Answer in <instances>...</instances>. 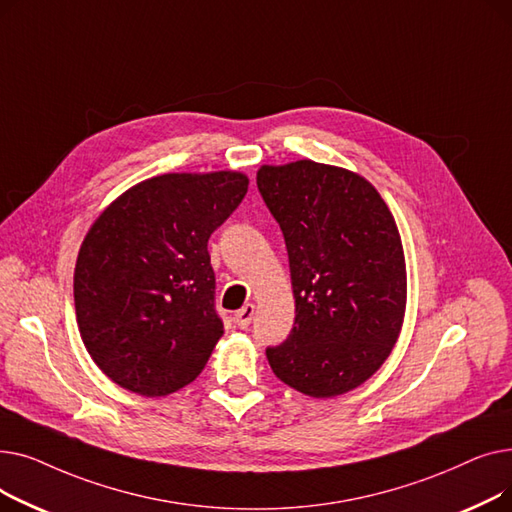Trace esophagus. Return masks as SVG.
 <instances>
[{"label":"esophagus","instance_id":"1","mask_svg":"<svg viewBox=\"0 0 512 512\" xmlns=\"http://www.w3.org/2000/svg\"><path fill=\"white\" fill-rule=\"evenodd\" d=\"M253 315H255V305H245V307H242L240 311H236V315H234V321H236V326L238 328H242V330H245V328H249L251 326V319H253Z\"/></svg>","mask_w":512,"mask_h":512}]
</instances>
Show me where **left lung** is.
<instances>
[{
    "mask_svg": "<svg viewBox=\"0 0 512 512\" xmlns=\"http://www.w3.org/2000/svg\"><path fill=\"white\" fill-rule=\"evenodd\" d=\"M290 261L294 326L267 348L276 378L311 398L365 384L390 357L407 311L394 215L361 174L313 159L257 170Z\"/></svg>",
    "mask_w": 512,
    "mask_h": 512,
    "instance_id": "left-lung-1",
    "label": "left lung"
}]
</instances>
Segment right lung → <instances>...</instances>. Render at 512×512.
<instances>
[{
  "label": "right lung",
  "mask_w": 512,
  "mask_h": 512,
  "mask_svg": "<svg viewBox=\"0 0 512 512\" xmlns=\"http://www.w3.org/2000/svg\"><path fill=\"white\" fill-rule=\"evenodd\" d=\"M247 188L236 170L153 176L105 205L87 230L74 267L76 324L120 388L157 398L203 371L224 334L207 240Z\"/></svg>",
  "instance_id": "obj_1"
}]
</instances>
